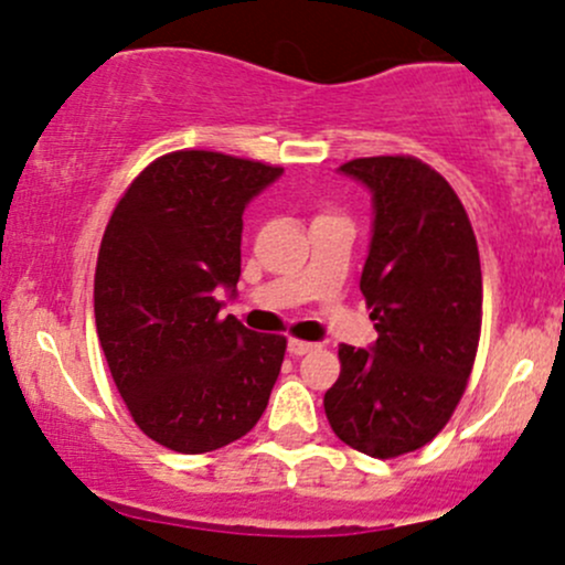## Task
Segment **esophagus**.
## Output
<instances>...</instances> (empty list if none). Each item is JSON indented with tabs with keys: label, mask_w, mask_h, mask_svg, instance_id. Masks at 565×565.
Returning <instances> with one entry per match:
<instances>
[{
	"label": "esophagus",
	"mask_w": 565,
	"mask_h": 565,
	"mask_svg": "<svg viewBox=\"0 0 565 565\" xmlns=\"http://www.w3.org/2000/svg\"><path fill=\"white\" fill-rule=\"evenodd\" d=\"M287 349H289V354H292V358H302V354H308V352H313V349H317V343H308V341H289L287 343Z\"/></svg>",
	"instance_id": "esophagus-1"
}]
</instances>
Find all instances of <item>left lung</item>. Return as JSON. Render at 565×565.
I'll return each mask as SVG.
<instances>
[{"label": "left lung", "mask_w": 565, "mask_h": 565, "mask_svg": "<svg viewBox=\"0 0 565 565\" xmlns=\"http://www.w3.org/2000/svg\"><path fill=\"white\" fill-rule=\"evenodd\" d=\"M371 192L373 230L360 276L379 338L338 347L341 376L324 392L332 433L358 452L397 457L449 423L482 330V267L455 189L414 157L341 164Z\"/></svg>", "instance_id": "left-lung-1"}]
</instances>
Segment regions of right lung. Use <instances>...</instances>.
I'll list each match as a JSON object with an SVG mask.
<instances>
[{"label": "right lung", "mask_w": 565, "mask_h": 565, "mask_svg": "<svg viewBox=\"0 0 565 565\" xmlns=\"http://www.w3.org/2000/svg\"><path fill=\"white\" fill-rule=\"evenodd\" d=\"M284 170L216 151H175L135 178L113 211L94 276L110 376L148 438L203 455L263 417L287 338L218 317L235 298L243 211Z\"/></svg>", "instance_id": "1"}]
</instances>
